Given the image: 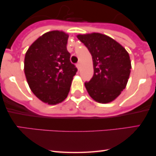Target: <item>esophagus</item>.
I'll use <instances>...</instances> for the list:
<instances>
[{
	"instance_id": "1",
	"label": "esophagus",
	"mask_w": 156,
	"mask_h": 156,
	"mask_svg": "<svg viewBox=\"0 0 156 156\" xmlns=\"http://www.w3.org/2000/svg\"><path fill=\"white\" fill-rule=\"evenodd\" d=\"M76 67L78 68V70H79V69H80V63H78V64H76Z\"/></svg>"
}]
</instances>
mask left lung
Listing matches in <instances>:
<instances>
[{
    "label": "left lung",
    "instance_id": "8db88e82",
    "mask_svg": "<svg viewBox=\"0 0 156 156\" xmlns=\"http://www.w3.org/2000/svg\"><path fill=\"white\" fill-rule=\"evenodd\" d=\"M92 57L94 75L85 82L92 99L101 103L115 100L126 87L131 63L128 52L120 44L99 33L77 36Z\"/></svg>",
    "mask_w": 156,
    "mask_h": 156
}]
</instances>
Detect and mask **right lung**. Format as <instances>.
<instances>
[{
    "label": "right lung",
    "mask_w": 156,
    "mask_h": 156,
    "mask_svg": "<svg viewBox=\"0 0 156 156\" xmlns=\"http://www.w3.org/2000/svg\"><path fill=\"white\" fill-rule=\"evenodd\" d=\"M69 36L53 31L39 37L27 51L24 72L32 92L50 105L65 100L78 69L67 50Z\"/></svg>",
    "instance_id": "right-lung-1"
}]
</instances>
